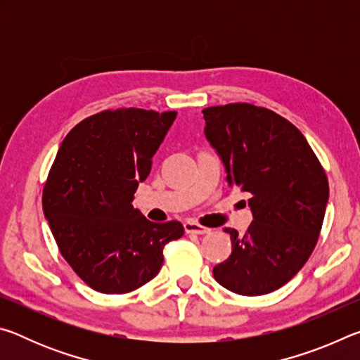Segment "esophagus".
I'll return each mask as SVG.
<instances>
[{"mask_svg": "<svg viewBox=\"0 0 360 360\" xmlns=\"http://www.w3.org/2000/svg\"><path fill=\"white\" fill-rule=\"evenodd\" d=\"M184 229H186V233H195V235H205V233H210V229L203 227V225H200L197 222H192V221H187L184 224Z\"/></svg>", "mask_w": 360, "mask_h": 360, "instance_id": "1", "label": "esophagus"}]
</instances>
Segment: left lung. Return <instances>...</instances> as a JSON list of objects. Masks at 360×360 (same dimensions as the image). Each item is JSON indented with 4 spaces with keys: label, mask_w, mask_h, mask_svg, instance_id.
Wrapping results in <instances>:
<instances>
[{
    "label": "left lung",
    "mask_w": 360,
    "mask_h": 360,
    "mask_svg": "<svg viewBox=\"0 0 360 360\" xmlns=\"http://www.w3.org/2000/svg\"><path fill=\"white\" fill-rule=\"evenodd\" d=\"M203 115L229 186L251 193L254 217L245 235L224 229L231 254L212 275L235 294H270L297 275L318 243L327 176L300 130L270 109L233 103Z\"/></svg>",
    "instance_id": "obj_1"
}]
</instances>
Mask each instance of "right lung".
Here are the masks:
<instances>
[{"instance_id":"add662e5","label":"right lung","mask_w":360,"mask_h":360,"mask_svg":"<svg viewBox=\"0 0 360 360\" xmlns=\"http://www.w3.org/2000/svg\"><path fill=\"white\" fill-rule=\"evenodd\" d=\"M176 111L127 108L77 124L57 152L42 210L60 252L82 281L103 294H127L157 276L178 221L155 224L133 208Z\"/></svg>"}]
</instances>
